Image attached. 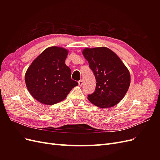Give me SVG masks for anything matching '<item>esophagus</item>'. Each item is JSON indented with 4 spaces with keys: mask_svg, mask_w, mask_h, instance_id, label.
<instances>
[{
    "mask_svg": "<svg viewBox=\"0 0 160 160\" xmlns=\"http://www.w3.org/2000/svg\"><path fill=\"white\" fill-rule=\"evenodd\" d=\"M78 83H79V86H82V85H83V81H82V80H79L78 81Z\"/></svg>",
    "mask_w": 160,
    "mask_h": 160,
    "instance_id": "34e87169",
    "label": "esophagus"
}]
</instances>
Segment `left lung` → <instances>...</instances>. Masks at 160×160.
Wrapping results in <instances>:
<instances>
[{
	"label": "left lung",
	"instance_id": "1",
	"mask_svg": "<svg viewBox=\"0 0 160 160\" xmlns=\"http://www.w3.org/2000/svg\"><path fill=\"white\" fill-rule=\"evenodd\" d=\"M82 53L97 81L94 93L88 95L89 101L100 108L113 107L122 100L129 88L128 69L108 47L85 48Z\"/></svg>",
	"mask_w": 160,
	"mask_h": 160
}]
</instances>
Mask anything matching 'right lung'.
<instances>
[{
  "label": "right lung",
  "instance_id": "obj_1",
  "mask_svg": "<svg viewBox=\"0 0 160 160\" xmlns=\"http://www.w3.org/2000/svg\"><path fill=\"white\" fill-rule=\"evenodd\" d=\"M68 52L62 47H48L28 67L25 77L26 86L38 102L49 105L61 102L78 85L71 79V69L65 65Z\"/></svg>",
  "mask_w": 160,
  "mask_h": 160
}]
</instances>
